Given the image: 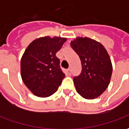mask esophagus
Returning <instances> with one entry per match:
<instances>
[{
	"mask_svg": "<svg viewBox=\"0 0 129 129\" xmlns=\"http://www.w3.org/2000/svg\"><path fill=\"white\" fill-rule=\"evenodd\" d=\"M66 73H67V74L68 75H71V70H70V69H68V70H66Z\"/></svg>",
	"mask_w": 129,
	"mask_h": 129,
	"instance_id": "1",
	"label": "esophagus"
}]
</instances>
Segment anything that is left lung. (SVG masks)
I'll use <instances>...</instances> for the list:
<instances>
[{
  "label": "left lung",
  "instance_id": "1",
  "mask_svg": "<svg viewBox=\"0 0 129 129\" xmlns=\"http://www.w3.org/2000/svg\"><path fill=\"white\" fill-rule=\"evenodd\" d=\"M70 45L81 63V74L74 77L76 90L87 100L97 98L108 88L113 67L110 56L100 43L88 37H77Z\"/></svg>",
  "mask_w": 129,
  "mask_h": 129
}]
</instances>
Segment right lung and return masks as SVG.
<instances>
[{"label": "right lung", "mask_w": 129, "mask_h": 129, "mask_svg": "<svg viewBox=\"0 0 129 129\" xmlns=\"http://www.w3.org/2000/svg\"><path fill=\"white\" fill-rule=\"evenodd\" d=\"M66 38L41 37L33 41L21 60V75L27 88L37 97L50 96L59 88L65 74L56 53Z\"/></svg>", "instance_id": "obj_1"}]
</instances>
